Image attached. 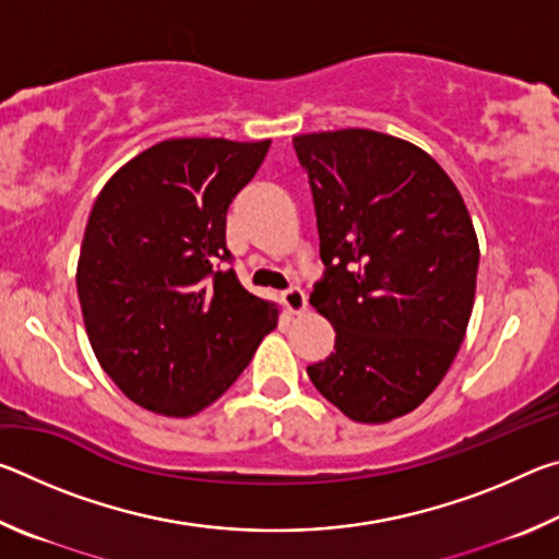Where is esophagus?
Listing matches in <instances>:
<instances>
[{"instance_id":"obj_1","label":"esophagus","mask_w":559,"mask_h":559,"mask_svg":"<svg viewBox=\"0 0 559 559\" xmlns=\"http://www.w3.org/2000/svg\"><path fill=\"white\" fill-rule=\"evenodd\" d=\"M283 306L288 308V313H293V316H300L302 310L308 308L306 290H302L300 286H290L288 290H283Z\"/></svg>"}]
</instances>
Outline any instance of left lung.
Listing matches in <instances>:
<instances>
[{
    "label": "left lung",
    "instance_id": "1",
    "mask_svg": "<svg viewBox=\"0 0 559 559\" xmlns=\"http://www.w3.org/2000/svg\"><path fill=\"white\" fill-rule=\"evenodd\" d=\"M293 150L325 263L310 306L335 328V353L308 377L349 419H396L437 390L466 335L478 273L468 210L437 159L384 132H310Z\"/></svg>",
    "mask_w": 559,
    "mask_h": 559
}]
</instances>
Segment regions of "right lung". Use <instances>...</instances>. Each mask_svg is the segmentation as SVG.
<instances>
[{
    "label": "right lung",
    "instance_id": "add662e5",
    "mask_svg": "<svg viewBox=\"0 0 559 559\" xmlns=\"http://www.w3.org/2000/svg\"><path fill=\"white\" fill-rule=\"evenodd\" d=\"M271 140H165L93 204L75 286L93 353L132 402L192 416L219 400L278 325L226 249V212Z\"/></svg>",
    "mask_w": 559,
    "mask_h": 559
}]
</instances>
